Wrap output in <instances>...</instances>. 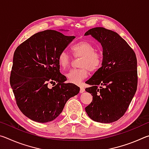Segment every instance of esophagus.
Segmentation results:
<instances>
[{
  "instance_id": "esophagus-1",
  "label": "esophagus",
  "mask_w": 149,
  "mask_h": 149,
  "mask_svg": "<svg viewBox=\"0 0 149 149\" xmlns=\"http://www.w3.org/2000/svg\"><path fill=\"white\" fill-rule=\"evenodd\" d=\"M85 91V88L84 87H80V91H79V92L81 93H84Z\"/></svg>"
}]
</instances>
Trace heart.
Instances as JSON below:
<instances>
[{
	"label": "heart",
	"mask_w": 149,
	"mask_h": 149,
	"mask_svg": "<svg viewBox=\"0 0 149 149\" xmlns=\"http://www.w3.org/2000/svg\"><path fill=\"white\" fill-rule=\"evenodd\" d=\"M72 50L75 56L81 57L79 64L80 68L70 70L66 77L70 82L79 85L88 77L89 71L95 72L100 68L103 56L101 52L97 50L94 45L86 41L77 42L72 47ZM58 62L62 69L65 70L71 65L72 57L68 52L63 50L58 56Z\"/></svg>",
	"instance_id": "obj_1"
}]
</instances>
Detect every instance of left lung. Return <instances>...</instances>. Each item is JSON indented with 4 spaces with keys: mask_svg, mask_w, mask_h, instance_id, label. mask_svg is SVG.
<instances>
[{
    "mask_svg": "<svg viewBox=\"0 0 149 149\" xmlns=\"http://www.w3.org/2000/svg\"><path fill=\"white\" fill-rule=\"evenodd\" d=\"M89 35L101 43L103 61L87 81L91 87L85 91L91 94L93 100L85 111L95 122L112 123L124 115L137 91V58L117 33L99 27L85 33Z\"/></svg>",
    "mask_w": 149,
    "mask_h": 149,
    "instance_id": "obj_1",
    "label": "left lung"
}]
</instances>
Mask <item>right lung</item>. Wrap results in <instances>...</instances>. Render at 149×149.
Segmentation results:
<instances>
[{"instance_id":"1","label":"right lung","mask_w":149,"mask_h":149,"mask_svg":"<svg viewBox=\"0 0 149 149\" xmlns=\"http://www.w3.org/2000/svg\"><path fill=\"white\" fill-rule=\"evenodd\" d=\"M75 38L45 30L16 48L10 82L17 107L29 119L39 123L54 120L70 98L79 93V87L64 83L66 77L58 62L60 52Z\"/></svg>"}]
</instances>
